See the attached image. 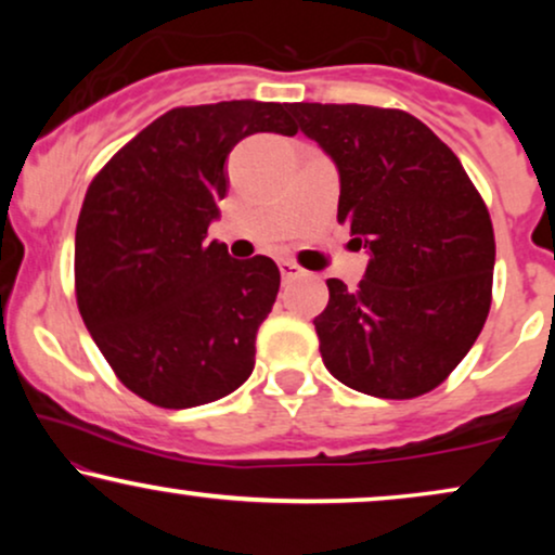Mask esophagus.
<instances>
[{
    "mask_svg": "<svg viewBox=\"0 0 555 555\" xmlns=\"http://www.w3.org/2000/svg\"><path fill=\"white\" fill-rule=\"evenodd\" d=\"M279 271H282L284 279H292V276H297V273H299V266L295 263V260L282 258V260H279Z\"/></svg>",
    "mask_w": 555,
    "mask_h": 555,
    "instance_id": "34e87169",
    "label": "esophagus"
}]
</instances>
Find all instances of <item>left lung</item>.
<instances>
[{
	"label": "left lung",
	"mask_w": 555,
	"mask_h": 555,
	"mask_svg": "<svg viewBox=\"0 0 555 555\" xmlns=\"http://www.w3.org/2000/svg\"><path fill=\"white\" fill-rule=\"evenodd\" d=\"M297 130L339 167V224L371 250L365 279H328L315 318L334 378L380 399H415L449 378L493 299L495 240L454 151L401 109L292 104Z\"/></svg>",
	"instance_id": "8db88e82"
}]
</instances>
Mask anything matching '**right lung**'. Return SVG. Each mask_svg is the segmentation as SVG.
I'll list each match as a JSON object with an SVG mask.
<instances>
[{"label":"right lung","mask_w":555,"mask_h":555,"mask_svg":"<svg viewBox=\"0 0 555 555\" xmlns=\"http://www.w3.org/2000/svg\"><path fill=\"white\" fill-rule=\"evenodd\" d=\"M253 132L295 135L289 104L177 106L88 184L75 229V297L114 375L164 410L208 404L250 378L276 302V263L206 242L229 151Z\"/></svg>","instance_id":"obj_1"}]
</instances>
